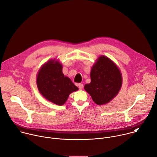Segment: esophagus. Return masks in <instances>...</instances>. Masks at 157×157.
I'll return each instance as SVG.
<instances>
[{
  "instance_id": "34e87169",
  "label": "esophagus",
  "mask_w": 157,
  "mask_h": 157,
  "mask_svg": "<svg viewBox=\"0 0 157 157\" xmlns=\"http://www.w3.org/2000/svg\"><path fill=\"white\" fill-rule=\"evenodd\" d=\"M78 87L79 89H82L83 88V84L82 83H79L78 84Z\"/></svg>"
}]
</instances>
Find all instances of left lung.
Listing matches in <instances>:
<instances>
[{"label":"left lung","mask_w":157,"mask_h":157,"mask_svg":"<svg viewBox=\"0 0 157 157\" xmlns=\"http://www.w3.org/2000/svg\"><path fill=\"white\" fill-rule=\"evenodd\" d=\"M91 82L84 86L98 105L109 102L119 93L122 79L118 67L107 57L101 56L92 68L90 73Z\"/></svg>","instance_id":"left-lung-1"}]
</instances>
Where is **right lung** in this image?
I'll use <instances>...</instances> for the list:
<instances>
[{
	"label": "right lung",
	"instance_id": "obj_1",
	"mask_svg": "<svg viewBox=\"0 0 157 157\" xmlns=\"http://www.w3.org/2000/svg\"><path fill=\"white\" fill-rule=\"evenodd\" d=\"M36 83L44 98L57 105L64 104L69 94L78 90L71 80L63 75L62 65L55 60L48 61L41 67Z\"/></svg>",
	"mask_w": 157,
	"mask_h": 157
}]
</instances>
